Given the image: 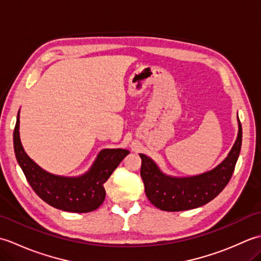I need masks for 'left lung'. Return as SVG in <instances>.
<instances>
[{"instance_id":"8db88e82","label":"left lung","mask_w":261,"mask_h":261,"mask_svg":"<svg viewBox=\"0 0 261 261\" xmlns=\"http://www.w3.org/2000/svg\"><path fill=\"white\" fill-rule=\"evenodd\" d=\"M241 143L242 126L239 120V134L228 157L213 170L185 178L164 175L150 158L140 153V175L148 199L156 207L168 212L196 208L212 201L230 181L240 154Z\"/></svg>"}]
</instances>
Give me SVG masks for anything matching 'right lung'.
I'll return each mask as SVG.
<instances>
[{"instance_id": "right-lung-1", "label": "right lung", "mask_w": 261, "mask_h": 261, "mask_svg": "<svg viewBox=\"0 0 261 261\" xmlns=\"http://www.w3.org/2000/svg\"><path fill=\"white\" fill-rule=\"evenodd\" d=\"M19 113L13 132L15 157L25 178L37 195L51 206L74 213H87L104 202V182L129 151L125 149H104L87 174L77 178L55 176L42 170L27 156L19 137Z\"/></svg>"}]
</instances>
